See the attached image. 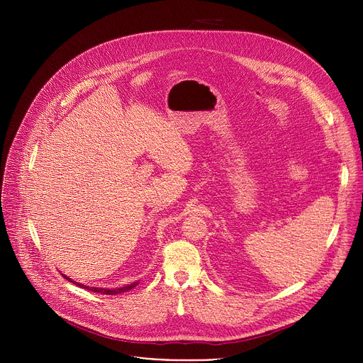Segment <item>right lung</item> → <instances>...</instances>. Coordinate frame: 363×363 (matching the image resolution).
<instances>
[{
	"label": "right lung",
	"instance_id": "obj_1",
	"mask_svg": "<svg viewBox=\"0 0 363 363\" xmlns=\"http://www.w3.org/2000/svg\"><path fill=\"white\" fill-rule=\"evenodd\" d=\"M63 276H65V274H63ZM65 277H66V280L72 281L73 284H76V286H79V287H83V289H86V290H89V291L101 293V294H121V293H125V291H129V290H132L133 287H136V286L139 284V281H133V283H130V284H126V286H123V287L105 289V287H90V286H84V284H80V283H77V281L72 280V279H70V277H67V276H65Z\"/></svg>",
	"mask_w": 363,
	"mask_h": 363
}]
</instances>
